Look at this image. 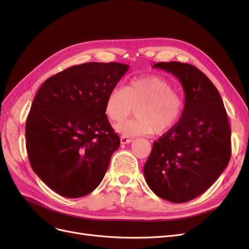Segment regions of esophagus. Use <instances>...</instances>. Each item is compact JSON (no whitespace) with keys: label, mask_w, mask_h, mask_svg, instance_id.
I'll list each match as a JSON object with an SVG mask.
<instances>
[{"label":"esophagus","mask_w":249,"mask_h":249,"mask_svg":"<svg viewBox=\"0 0 249 249\" xmlns=\"http://www.w3.org/2000/svg\"><path fill=\"white\" fill-rule=\"evenodd\" d=\"M132 141H133L132 138L126 137V136H123L120 138V143H122V144H127V143H131Z\"/></svg>","instance_id":"obj_1"}]
</instances>
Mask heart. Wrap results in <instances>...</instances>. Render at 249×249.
<instances>
[{"label":"heart","mask_w":249,"mask_h":249,"mask_svg":"<svg viewBox=\"0 0 249 249\" xmlns=\"http://www.w3.org/2000/svg\"><path fill=\"white\" fill-rule=\"evenodd\" d=\"M135 108L136 117L115 125L125 136L162 135L175 126L185 109L184 96L160 76L133 79L126 87H113L105 103V113L113 123L123 122Z\"/></svg>","instance_id":"obj_1"}]
</instances>
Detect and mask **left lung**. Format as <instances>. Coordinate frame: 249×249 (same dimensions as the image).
<instances>
[{
	"mask_svg": "<svg viewBox=\"0 0 249 249\" xmlns=\"http://www.w3.org/2000/svg\"><path fill=\"white\" fill-rule=\"evenodd\" d=\"M153 67L173 74L185 91L179 122L154 142L143 167L157 196L180 203L199 196L220 177L231 159V127L221 96L196 67L177 61Z\"/></svg>",
	"mask_w": 249,
	"mask_h": 249,
	"instance_id": "left-lung-1",
	"label": "left lung"
}]
</instances>
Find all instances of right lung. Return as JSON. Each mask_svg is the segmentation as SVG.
Segmentation results:
<instances>
[{
  "label": "right lung",
  "instance_id": "1",
  "mask_svg": "<svg viewBox=\"0 0 249 249\" xmlns=\"http://www.w3.org/2000/svg\"><path fill=\"white\" fill-rule=\"evenodd\" d=\"M127 70L116 62L74 65L44 81L36 93L26 147L32 169L53 191L77 198L101 184L120 144L105 103Z\"/></svg>",
  "mask_w": 249,
  "mask_h": 249
}]
</instances>
